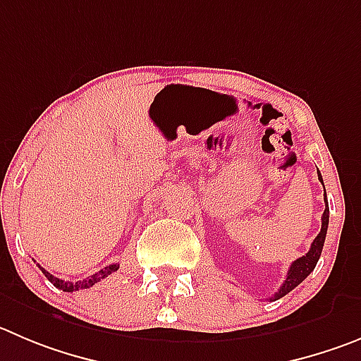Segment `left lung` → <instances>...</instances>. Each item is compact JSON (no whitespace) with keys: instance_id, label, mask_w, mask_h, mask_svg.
Returning <instances> with one entry per match:
<instances>
[{"instance_id":"left-lung-1","label":"left lung","mask_w":361,"mask_h":361,"mask_svg":"<svg viewBox=\"0 0 361 361\" xmlns=\"http://www.w3.org/2000/svg\"><path fill=\"white\" fill-rule=\"evenodd\" d=\"M319 180H321V183H322L321 174H319ZM328 222H329V207H328V200H326V210H324V214H322L321 231H319V235L315 237V240L312 242V245H310V251L306 252L305 257H301V258H298L295 262H292L290 269H288L287 279L283 281V285L279 287V290L272 295L271 298L272 301H276V299L283 298V295H287L290 290H294L299 283L305 281L306 276H308L310 272L315 269L319 258H321L322 245H324V240H326V233H328Z\"/></svg>"}]
</instances>
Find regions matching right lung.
<instances>
[{
    "mask_svg": "<svg viewBox=\"0 0 361 361\" xmlns=\"http://www.w3.org/2000/svg\"><path fill=\"white\" fill-rule=\"evenodd\" d=\"M39 269L42 271V274L46 276V278H48L49 281L53 283V285H55L56 288H60V290H63V292H76V290H83V288H90L92 285H96L97 281H101V279H104L106 276L112 274V272H116L117 269H119V265H117V264L106 265L104 269L97 271L96 274L89 276V278H85V279H80V281H74V283L73 281H63V279L55 278V276L49 274V272L46 271V269L40 267V265H39Z\"/></svg>",
    "mask_w": 361,
    "mask_h": 361,
    "instance_id": "add662e5",
    "label": "right lung"
}]
</instances>
